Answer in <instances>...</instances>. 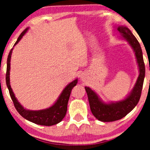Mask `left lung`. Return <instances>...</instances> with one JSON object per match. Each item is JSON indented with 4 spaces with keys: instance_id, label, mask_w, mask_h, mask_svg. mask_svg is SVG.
<instances>
[{
    "instance_id": "1",
    "label": "left lung",
    "mask_w": 150,
    "mask_h": 150,
    "mask_svg": "<svg viewBox=\"0 0 150 150\" xmlns=\"http://www.w3.org/2000/svg\"><path fill=\"white\" fill-rule=\"evenodd\" d=\"M115 29L121 35V38L126 40L133 49L139 69V76L134 88L128 96L122 100L115 102H105L91 88L85 87L88 95L90 110L93 115L101 122L116 121L125 117L129 112L132 111L139 101L145 79V67L143 52L137 39L126 26L119 25L116 26Z\"/></svg>"
}]
</instances>
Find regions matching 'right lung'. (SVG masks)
Wrapping results in <instances>:
<instances>
[{
  "instance_id": "add662e5",
  "label": "right lung",
  "mask_w": 150,
  "mask_h": 150,
  "mask_svg": "<svg viewBox=\"0 0 150 150\" xmlns=\"http://www.w3.org/2000/svg\"><path fill=\"white\" fill-rule=\"evenodd\" d=\"M28 29L29 28H27L21 33V34L20 35L15 44H14V47L18 43V42L21 40V38L26 33ZM12 50L13 48L11 49L10 53H9L8 57H7L6 84L9 92H10V97L12 98V100L14 103L16 110L25 120L32 122L35 124H37V125H43V126H52V125H56V124L60 122L67 113V103L69 99L70 94H71V90L73 89L74 87L76 86L77 82H78V79H76L75 80H74L64 88V89L62 90V93L59 96L58 99L54 103V104L50 106L49 108L38 110H28L18 102L17 99L15 97V95H14L10 86V61Z\"/></svg>"
}]
</instances>
